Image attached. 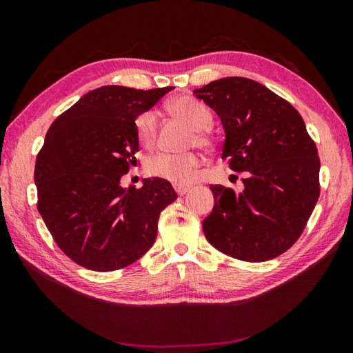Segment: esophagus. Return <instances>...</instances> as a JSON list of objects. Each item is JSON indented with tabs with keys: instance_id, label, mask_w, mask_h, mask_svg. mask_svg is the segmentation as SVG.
<instances>
[{
	"instance_id": "obj_1",
	"label": "esophagus",
	"mask_w": 353,
	"mask_h": 353,
	"mask_svg": "<svg viewBox=\"0 0 353 353\" xmlns=\"http://www.w3.org/2000/svg\"><path fill=\"white\" fill-rule=\"evenodd\" d=\"M174 190L177 191L179 196H183V194L188 193L190 187H188V185H174Z\"/></svg>"
}]
</instances>
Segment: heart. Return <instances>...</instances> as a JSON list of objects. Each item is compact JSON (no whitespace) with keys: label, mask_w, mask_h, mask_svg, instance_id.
<instances>
[{"label":"heart","mask_w":353,"mask_h":353,"mask_svg":"<svg viewBox=\"0 0 353 353\" xmlns=\"http://www.w3.org/2000/svg\"><path fill=\"white\" fill-rule=\"evenodd\" d=\"M168 109L194 130V137L191 139L193 145L202 149H210L214 145L213 137L207 130L213 123V113L204 103L191 97H181L171 101ZM135 129L141 145L152 146L157 135V118L152 112L141 113L135 121ZM199 166L201 159L196 154L159 152L148 159L146 171L154 177L166 179L174 185H190L198 176Z\"/></svg>","instance_id":"obj_1"}]
</instances>
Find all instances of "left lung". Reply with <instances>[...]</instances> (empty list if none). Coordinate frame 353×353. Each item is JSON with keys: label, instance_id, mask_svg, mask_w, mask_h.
Instances as JSON below:
<instances>
[{"label": "left lung", "instance_id": "1", "mask_svg": "<svg viewBox=\"0 0 353 353\" xmlns=\"http://www.w3.org/2000/svg\"><path fill=\"white\" fill-rule=\"evenodd\" d=\"M193 93L221 118V157L244 172L241 193L210 185L205 238L238 260L276 259L299 240L319 198L321 162L305 123L288 101L248 77H223Z\"/></svg>", "mask_w": 353, "mask_h": 353}]
</instances>
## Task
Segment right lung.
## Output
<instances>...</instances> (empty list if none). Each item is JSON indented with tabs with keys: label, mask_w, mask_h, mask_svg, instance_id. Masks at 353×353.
<instances>
[{
	"label": "right lung",
	"mask_w": 353,
	"mask_h": 353,
	"mask_svg": "<svg viewBox=\"0 0 353 353\" xmlns=\"http://www.w3.org/2000/svg\"><path fill=\"white\" fill-rule=\"evenodd\" d=\"M172 90L105 85L59 115L35 160L37 208L62 252L87 270L132 265L152 248L160 212L177 199L165 179L123 188L137 163L135 119Z\"/></svg>",
	"instance_id": "add662e5"
}]
</instances>
